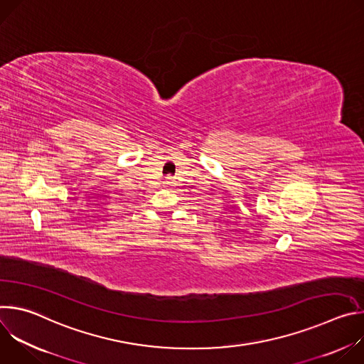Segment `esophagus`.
Returning <instances> with one entry per match:
<instances>
[{
    "instance_id": "1",
    "label": "esophagus",
    "mask_w": 364,
    "mask_h": 364,
    "mask_svg": "<svg viewBox=\"0 0 364 364\" xmlns=\"http://www.w3.org/2000/svg\"><path fill=\"white\" fill-rule=\"evenodd\" d=\"M167 180H171V177H168V178H167Z\"/></svg>"
}]
</instances>
